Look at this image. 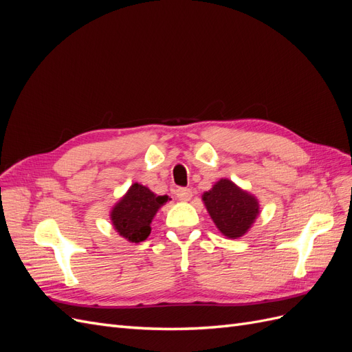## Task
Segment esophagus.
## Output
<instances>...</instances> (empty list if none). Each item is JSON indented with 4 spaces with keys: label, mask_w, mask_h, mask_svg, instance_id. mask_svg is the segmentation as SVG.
<instances>
[{
    "label": "esophagus",
    "mask_w": 352,
    "mask_h": 352,
    "mask_svg": "<svg viewBox=\"0 0 352 352\" xmlns=\"http://www.w3.org/2000/svg\"><path fill=\"white\" fill-rule=\"evenodd\" d=\"M176 197L179 198V201L186 202L192 198V190L188 188H179V189H176Z\"/></svg>",
    "instance_id": "34e87169"
}]
</instances>
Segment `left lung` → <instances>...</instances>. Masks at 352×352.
<instances>
[{
  "mask_svg": "<svg viewBox=\"0 0 352 352\" xmlns=\"http://www.w3.org/2000/svg\"><path fill=\"white\" fill-rule=\"evenodd\" d=\"M202 201L221 235L230 239L243 236L260 214L257 197L230 179L217 180L210 190L202 194Z\"/></svg>",
  "mask_w": 352,
  "mask_h": 352,
  "instance_id": "left-lung-1",
  "label": "left lung"
}]
</instances>
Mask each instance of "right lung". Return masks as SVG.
Returning <instances> with one entry per match:
<instances>
[{"label":"right lung","instance_id":"right-lung-1","mask_svg":"<svg viewBox=\"0 0 352 352\" xmlns=\"http://www.w3.org/2000/svg\"><path fill=\"white\" fill-rule=\"evenodd\" d=\"M168 199L167 195H157L141 184H132L110 210L114 230L129 242L140 243L145 241L151 233V223L157 211Z\"/></svg>","mask_w":352,"mask_h":352}]
</instances>
